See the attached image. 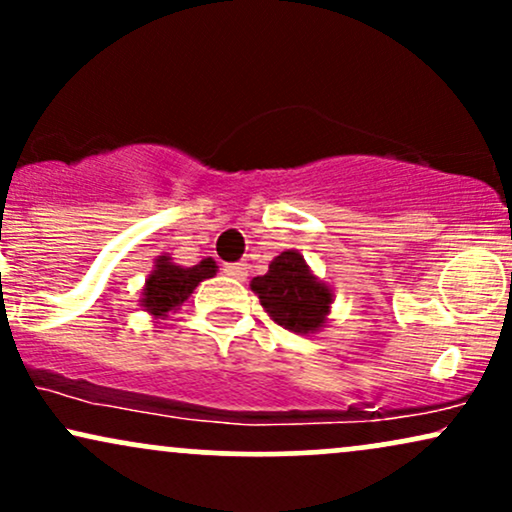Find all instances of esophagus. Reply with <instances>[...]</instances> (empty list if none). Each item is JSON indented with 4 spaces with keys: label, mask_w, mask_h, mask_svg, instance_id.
<instances>
[{
    "label": "esophagus",
    "mask_w": 512,
    "mask_h": 512,
    "mask_svg": "<svg viewBox=\"0 0 512 512\" xmlns=\"http://www.w3.org/2000/svg\"><path fill=\"white\" fill-rule=\"evenodd\" d=\"M228 276H233V279H240L243 281L245 276H248V264L245 262H236V264H226V269H223Z\"/></svg>",
    "instance_id": "34e87169"
}]
</instances>
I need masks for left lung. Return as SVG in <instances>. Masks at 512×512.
Wrapping results in <instances>:
<instances>
[{
  "instance_id": "1",
  "label": "left lung",
  "mask_w": 512,
  "mask_h": 512,
  "mask_svg": "<svg viewBox=\"0 0 512 512\" xmlns=\"http://www.w3.org/2000/svg\"><path fill=\"white\" fill-rule=\"evenodd\" d=\"M250 289L284 330L308 337L327 327L334 291L327 281L313 274L298 250L276 255L269 262V272L250 281Z\"/></svg>"
}]
</instances>
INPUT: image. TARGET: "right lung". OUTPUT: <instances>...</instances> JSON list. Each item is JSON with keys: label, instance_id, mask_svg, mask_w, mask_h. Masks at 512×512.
I'll return each instance as SVG.
<instances>
[{"label": "right lung", "instance_id": "1", "mask_svg": "<svg viewBox=\"0 0 512 512\" xmlns=\"http://www.w3.org/2000/svg\"><path fill=\"white\" fill-rule=\"evenodd\" d=\"M216 272H219V264L211 257L195 264V267H182V264H175L170 255H158L154 260V269L146 276L139 305L156 322L166 320L170 313L180 310V305L192 296V291L204 279H211Z\"/></svg>", "mask_w": 512, "mask_h": 512}]
</instances>
